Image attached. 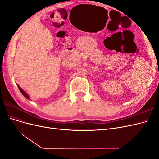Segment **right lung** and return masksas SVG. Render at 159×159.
Returning <instances> with one entry per match:
<instances>
[{
  "mask_svg": "<svg viewBox=\"0 0 159 159\" xmlns=\"http://www.w3.org/2000/svg\"><path fill=\"white\" fill-rule=\"evenodd\" d=\"M18 88H19V89H20V92L22 93V95L25 96V97L26 98H27L28 99H30V98H29V96H28V95H27V93H26L25 91H24L23 90H22V89L20 87V86L19 85H18Z\"/></svg>",
  "mask_w": 159,
  "mask_h": 159,
  "instance_id": "add662e5",
  "label": "right lung"
}]
</instances>
